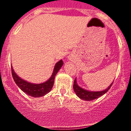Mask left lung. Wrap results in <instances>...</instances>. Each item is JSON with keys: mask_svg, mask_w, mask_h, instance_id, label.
Returning <instances> with one entry per match:
<instances>
[{"mask_svg": "<svg viewBox=\"0 0 131 131\" xmlns=\"http://www.w3.org/2000/svg\"><path fill=\"white\" fill-rule=\"evenodd\" d=\"M112 84H113V83L109 86V87L107 89H106L104 91H98V92H91V91L84 90V89H82L81 87H80L79 86H78L75 78V80H74L73 89L74 91H75V92L76 94H77V96L79 98H80L82 100L91 101V100H93L94 99L98 98L99 97L102 96L103 94H104L105 93H106L108 91L109 89L111 88Z\"/></svg>", "mask_w": 131, "mask_h": 131, "instance_id": "8db88e82", "label": "left lung"}]
</instances>
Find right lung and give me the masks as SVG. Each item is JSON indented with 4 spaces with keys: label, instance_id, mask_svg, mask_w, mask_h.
<instances>
[{
    "label": "right lung",
    "instance_id": "1",
    "mask_svg": "<svg viewBox=\"0 0 131 131\" xmlns=\"http://www.w3.org/2000/svg\"><path fill=\"white\" fill-rule=\"evenodd\" d=\"M63 62L62 60H60L58 63H56L54 67V71L51 77L45 83L40 84H33L29 82H27L22 79L19 78L14 71L13 68H12V75L16 84L19 86V89L28 95L33 97H40L47 94L48 92L51 91L52 88L54 85V78L57 74L61 67L62 66Z\"/></svg>",
    "mask_w": 131,
    "mask_h": 131
}]
</instances>
